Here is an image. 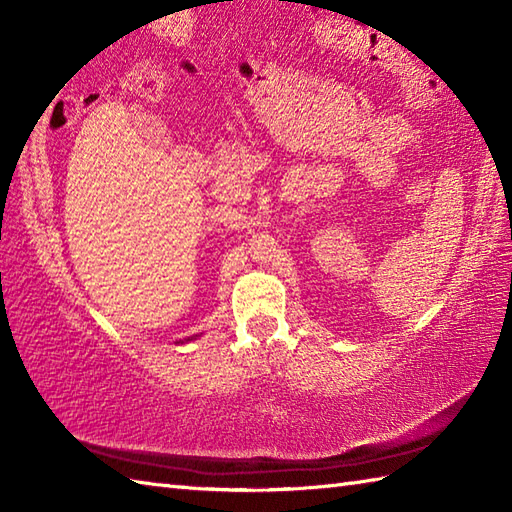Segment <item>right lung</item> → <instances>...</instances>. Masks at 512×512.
Listing matches in <instances>:
<instances>
[{"label": "right lung", "instance_id": "obj_1", "mask_svg": "<svg viewBox=\"0 0 512 512\" xmlns=\"http://www.w3.org/2000/svg\"><path fill=\"white\" fill-rule=\"evenodd\" d=\"M195 336H198V334H195ZM195 336H189V339H184V341H193V339H195ZM184 341H178V343H184Z\"/></svg>", "mask_w": 512, "mask_h": 512}]
</instances>
